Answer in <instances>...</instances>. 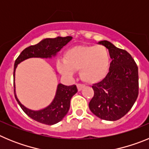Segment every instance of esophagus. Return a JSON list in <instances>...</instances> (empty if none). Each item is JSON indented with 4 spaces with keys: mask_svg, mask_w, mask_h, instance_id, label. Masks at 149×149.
I'll use <instances>...</instances> for the list:
<instances>
[{
    "mask_svg": "<svg viewBox=\"0 0 149 149\" xmlns=\"http://www.w3.org/2000/svg\"><path fill=\"white\" fill-rule=\"evenodd\" d=\"M77 89H78V91H81L84 88V85H82V84H77Z\"/></svg>",
    "mask_w": 149,
    "mask_h": 149,
    "instance_id": "esophagus-1",
    "label": "esophagus"
}]
</instances>
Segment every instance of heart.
Returning <instances> with one entry per match:
<instances>
[{
    "instance_id": "heart-1",
    "label": "heart",
    "mask_w": 149,
    "mask_h": 149,
    "mask_svg": "<svg viewBox=\"0 0 149 149\" xmlns=\"http://www.w3.org/2000/svg\"><path fill=\"white\" fill-rule=\"evenodd\" d=\"M110 64V55L104 46H75L65 51L64 60L57 61L56 68L65 76H72L74 71L80 70L84 82L95 84L105 78Z\"/></svg>"
}]
</instances>
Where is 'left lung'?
Segmentation results:
<instances>
[{"mask_svg":"<svg viewBox=\"0 0 149 149\" xmlns=\"http://www.w3.org/2000/svg\"><path fill=\"white\" fill-rule=\"evenodd\" d=\"M109 50V72L104 80L92 87L94 96L89 107L94 115L107 121L121 119L131 110L139 93L138 67L125 50L116 48L107 40L100 41Z\"/></svg>","mask_w":149,"mask_h":149,"instance_id":"left-lung-1","label":"left lung"}]
</instances>
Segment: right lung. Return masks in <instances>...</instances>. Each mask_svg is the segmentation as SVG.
<instances>
[{
  "label": "right lung",
  "instance_id": "add662e5",
  "mask_svg": "<svg viewBox=\"0 0 149 149\" xmlns=\"http://www.w3.org/2000/svg\"><path fill=\"white\" fill-rule=\"evenodd\" d=\"M72 39V36L56 38H47L39 42L35 45L29 46L22 51L20 55L18 56L14 65V94L16 101L23 111L33 120L40 123L52 125L59 122L65 117L68 112L70 107L71 98L74 95L77 93V89L75 85L72 86H65L62 84H59L56 88V94L53 101L45 108L39 110H33L27 108L21 103L18 99L15 93V69L20 63L24 60L33 57L39 58H52L56 56V54L63 48V46L68 44Z\"/></svg>",
  "mask_w": 149,
  "mask_h": 149
}]
</instances>
